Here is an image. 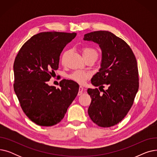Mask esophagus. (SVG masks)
Wrapping results in <instances>:
<instances>
[{
	"mask_svg": "<svg viewBox=\"0 0 157 157\" xmlns=\"http://www.w3.org/2000/svg\"><path fill=\"white\" fill-rule=\"evenodd\" d=\"M83 90H84V88H83V86H79V92H78V95H82V94H83Z\"/></svg>",
	"mask_w": 157,
	"mask_h": 157,
	"instance_id": "obj_1",
	"label": "esophagus"
}]
</instances>
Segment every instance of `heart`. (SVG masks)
<instances>
[{
	"mask_svg": "<svg viewBox=\"0 0 157 157\" xmlns=\"http://www.w3.org/2000/svg\"><path fill=\"white\" fill-rule=\"evenodd\" d=\"M69 52L67 51L64 52V53L63 54L62 56V62L63 63L65 62L66 57H67V55L69 54ZM92 54L97 55V52L95 51V49L90 47H86L83 48V56H88ZM90 76H91V74H90V72H86L85 71H76L73 72L72 74H71L69 76V78L72 80L77 82L78 83L84 84L86 81V80L90 78Z\"/></svg>",
	"mask_w": 157,
	"mask_h": 157,
	"instance_id": "obj_1",
	"label": "heart"
}]
</instances>
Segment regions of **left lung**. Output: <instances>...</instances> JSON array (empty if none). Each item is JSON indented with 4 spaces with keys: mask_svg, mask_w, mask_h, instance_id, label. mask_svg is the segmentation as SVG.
<instances>
[{
    "mask_svg": "<svg viewBox=\"0 0 157 157\" xmlns=\"http://www.w3.org/2000/svg\"><path fill=\"white\" fill-rule=\"evenodd\" d=\"M83 40L99 45L102 51L101 68L91 79L99 86L88 88L92 98L88 113L95 124L110 127L118 124L129 111L139 89V73L135 55L123 39L109 31H95L85 34ZM108 85L105 91L103 85Z\"/></svg>",
    "mask_w": 157,
    "mask_h": 157,
    "instance_id": "left-lung-1",
    "label": "left lung"
}]
</instances>
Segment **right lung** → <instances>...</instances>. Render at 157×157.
Here are the masks:
<instances>
[{"label": "right lung", "mask_w": 157, "mask_h": 157, "mask_svg": "<svg viewBox=\"0 0 157 157\" xmlns=\"http://www.w3.org/2000/svg\"><path fill=\"white\" fill-rule=\"evenodd\" d=\"M76 36L74 32H40L29 39L15 58V94L25 114L38 125L59 123L78 95L79 85L72 80L62 79L60 88L47 84L59 69L63 48Z\"/></svg>", "instance_id": "add662e5"}]
</instances>
